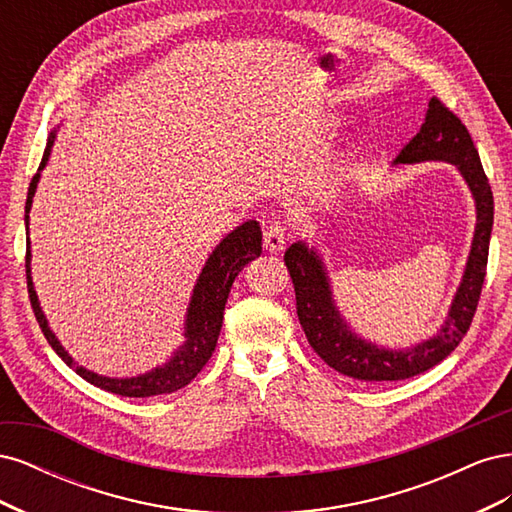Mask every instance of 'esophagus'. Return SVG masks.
I'll return each instance as SVG.
<instances>
[{
	"label": "esophagus",
	"mask_w": 512,
	"mask_h": 512,
	"mask_svg": "<svg viewBox=\"0 0 512 512\" xmlns=\"http://www.w3.org/2000/svg\"><path fill=\"white\" fill-rule=\"evenodd\" d=\"M286 245V228L280 222H273L265 230V247L269 252H282Z\"/></svg>",
	"instance_id": "34e87169"
}]
</instances>
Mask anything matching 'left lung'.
<instances>
[{"instance_id":"1","label":"left lung","mask_w":512,"mask_h":512,"mask_svg":"<svg viewBox=\"0 0 512 512\" xmlns=\"http://www.w3.org/2000/svg\"><path fill=\"white\" fill-rule=\"evenodd\" d=\"M418 162L453 164L463 181L468 183L476 207V226L466 269H463L453 303L448 307L446 320L436 335L399 350L367 342L350 329V324L337 309L327 267H324L316 247L297 241L284 254L294 294H297L299 322L309 346L329 367L354 380H406L438 365L468 333L480 299V288L485 282L493 228L491 185L468 128L438 98L429 100L425 123L412 141L399 151L393 166Z\"/></svg>"}]
</instances>
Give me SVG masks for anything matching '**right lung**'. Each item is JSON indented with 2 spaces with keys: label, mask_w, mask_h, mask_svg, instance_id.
Returning a JSON list of instances; mask_svg holds the SVG:
<instances>
[{
  "label": "right lung",
  "mask_w": 512,
  "mask_h": 512,
  "mask_svg": "<svg viewBox=\"0 0 512 512\" xmlns=\"http://www.w3.org/2000/svg\"><path fill=\"white\" fill-rule=\"evenodd\" d=\"M55 136H57V130H53L49 141H46V149H44L42 162L38 166V173L34 175L32 183H29L27 203H25L27 235H29V211H32L40 173L51 158ZM260 254H262V232L256 220H247L232 232H228V235L215 245V250L209 254L205 267L200 271L198 280L194 284L188 312H185V322H183L185 342L175 350V354L170 356L164 365L153 367L151 371H145V374H138L132 378L100 376L96 371L85 369L83 365L76 363L68 354V350L61 346L57 335L49 327V320H46L42 312L38 294L32 282V243H29V237H27V256H25L27 290H29V301H32L36 320L46 337V342H49L51 348L61 356V361H64L68 367H72L83 380L98 386V389H104L108 393H115L121 397L166 395V393L183 389L185 384H190L198 376V371L207 365L215 346H218V337H220L222 320H224V307L228 301L232 282H235V277L247 262H252Z\"/></svg>",
  "instance_id": "add662e5"
}]
</instances>
